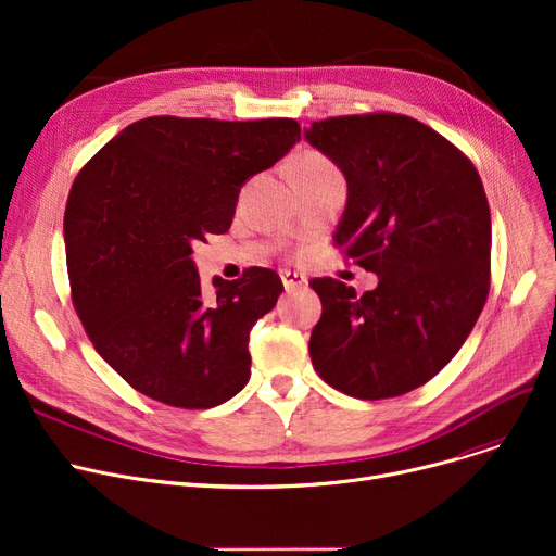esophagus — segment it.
Segmentation results:
<instances>
[{"instance_id":"1","label":"esophagus","mask_w":556,"mask_h":556,"mask_svg":"<svg viewBox=\"0 0 556 556\" xmlns=\"http://www.w3.org/2000/svg\"><path fill=\"white\" fill-rule=\"evenodd\" d=\"M279 277H281L286 293H293V290H300V288L306 286V275L295 273V270H281Z\"/></svg>"}]
</instances>
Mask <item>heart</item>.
I'll return each mask as SVG.
<instances>
[{
  "mask_svg": "<svg viewBox=\"0 0 556 556\" xmlns=\"http://www.w3.org/2000/svg\"><path fill=\"white\" fill-rule=\"evenodd\" d=\"M325 168H336V166L319 153H306L293 164V170H325Z\"/></svg>",
  "mask_w": 556,
  "mask_h": 556,
  "instance_id": "obj_1",
  "label": "heart"
}]
</instances>
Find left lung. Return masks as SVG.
<instances>
[{
    "mask_svg": "<svg viewBox=\"0 0 556 556\" xmlns=\"http://www.w3.org/2000/svg\"><path fill=\"white\" fill-rule=\"evenodd\" d=\"M304 135L346 178L333 245L378 275L365 295L331 277L308 281L323 302L313 367L363 401L413 392L459 352L489 295L480 173L446 137L396 112L329 116Z\"/></svg>",
    "mask_w": 556,
    "mask_h": 556,
    "instance_id": "8db88e82",
    "label": "left lung"
}]
</instances>
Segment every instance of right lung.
I'll list each match as a JSON object with an SVG mask.
<instances>
[{
  "label": "right lung",
  "mask_w": 556,
  "mask_h": 556,
  "mask_svg": "<svg viewBox=\"0 0 556 556\" xmlns=\"http://www.w3.org/2000/svg\"><path fill=\"white\" fill-rule=\"evenodd\" d=\"M295 119L149 116L87 162L65 207L72 302L99 356L137 392L207 410L250 381L248 340L281 279L248 268L204 293L193 245L225 233L239 191L279 162Z\"/></svg>",
  "instance_id": "add662e5"
}]
</instances>
